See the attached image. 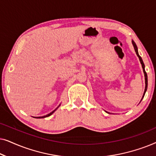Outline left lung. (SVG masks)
Wrapping results in <instances>:
<instances>
[{
    "label": "left lung",
    "mask_w": 156,
    "mask_h": 156,
    "mask_svg": "<svg viewBox=\"0 0 156 156\" xmlns=\"http://www.w3.org/2000/svg\"><path fill=\"white\" fill-rule=\"evenodd\" d=\"M132 44H133V48H134V50H135V52L136 53V55H137V56L138 58H139V60H140V62L141 64L142 65V68H143V71H144V76H145V84H146V87H145V90H144V94H143V97H142V99L140 100V101H142L143 98L144 97V95L145 94H146V91H147V88H148V76H147V74L146 72V70H145V65L144 63V62H143V59L141 58V57L140 56L139 54H138V48H137V45H136V44L135 43V42L133 41V40H132ZM108 113V112H107Z\"/></svg>",
    "instance_id": "left-lung-1"
}]
</instances>
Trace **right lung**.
<instances>
[{"label": "right lung", "instance_id": "obj_1", "mask_svg": "<svg viewBox=\"0 0 156 156\" xmlns=\"http://www.w3.org/2000/svg\"><path fill=\"white\" fill-rule=\"evenodd\" d=\"M59 106H60V104H59V105L58 106H57V107L56 108H55V109L54 111H52V112H50V114H48L45 115V116H38V117H34V118H36V119H42V118H46V117H48V116H51V115H52V114H53V113H54V112H55V111H56V110L57 109V108H58V107H59Z\"/></svg>", "mask_w": 156, "mask_h": 156}]
</instances>
